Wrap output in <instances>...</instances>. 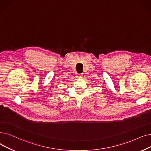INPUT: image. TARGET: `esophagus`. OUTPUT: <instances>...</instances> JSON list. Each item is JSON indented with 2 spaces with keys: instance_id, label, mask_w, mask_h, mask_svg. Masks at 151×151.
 <instances>
[{
  "instance_id": "1",
  "label": "esophagus",
  "mask_w": 151,
  "mask_h": 151,
  "mask_svg": "<svg viewBox=\"0 0 151 151\" xmlns=\"http://www.w3.org/2000/svg\"><path fill=\"white\" fill-rule=\"evenodd\" d=\"M82 76H83V75H82V74H78L77 75V76H78V78H82Z\"/></svg>"
}]
</instances>
